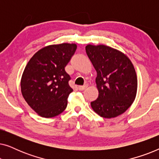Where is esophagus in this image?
<instances>
[{
  "instance_id": "esophagus-1",
  "label": "esophagus",
  "mask_w": 159,
  "mask_h": 159,
  "mask_svg": "<svg viewBox=\"0 0 159 159\" xmlns=\"http://www.w3.org/2000/svg\"><path fill=\"white\" fill-rule=\"evenodd\" d=\"M87 88V85H84V86H79L78 87V90H80V91H82L84 90H85Z\"/></svg>"
}]
</instances>
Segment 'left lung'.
<instances>
[{"instance_id": "1", "label": "left lung", "mask_w": 159, "mask_h": 159, "mask_svg": "<svg viewBox=\"0 0 159 159\" xmlns=\"http://www.w3.org/2000/svg\"><path fill=\"white\" fill-rule=\"evenodd\" d=\"M86 53L97 71L98 98L93 109L104 118L125 112L135 98L138 80L130 60L121 52L106 45H88Z\"/></svg>"}]
</instances>
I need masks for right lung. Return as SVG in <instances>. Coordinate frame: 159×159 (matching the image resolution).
Wrapping results in <instances>:
<instances>
[{"mask_svg":"<svg viewBox=\"0 0 159 159\" xmlns=\"http://www.w3.org/2000/svg\"><path fill=\"white\" fill-rule=\"evenodd\" d=\"M76 49L77 45L69 43L48 45L37 52L26 66L21 80V93L40 116L51 118L66 108L67 98L73 90L65 66Z\"/></svg>","mask_w":159,"mask_h":159,"instance_id":"add662e5","label":"right lung"}]
</instances>
